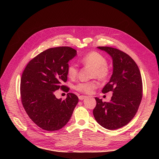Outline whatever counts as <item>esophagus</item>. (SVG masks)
Returning <instances> with one entry per match:
<instances>
[{"label":"esophagus","instance_id":"esophagus-1","mask_svg":"<svg viewBox=\"0 0 159 159\" xmlns=\"http://www.w3.org/2000/svg\"><path fill=\"white\" fill-rule=\"evenodd\" d=\"M86 97H87L85 96V95H80V96L79 97V98L80 100H84V99H85Z\"/></svg>","mask_w":159,"mask_h":159}]
</instances>
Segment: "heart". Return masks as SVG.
<instances>
[{"mask_svg":"<svg viewBox=\"0 0 159 159\" xmlns=\"http://www.w3.org/2000/svg\"><path fill=\"white\" fill-rule=\"evenodd\" d=\"M80 62L86 67L91 68V77H95L100 80H105L109 76V70L107 68V61L104 57L96 52H90L82 57ZM78 68L77 65L71 63L67 69L68 77L73 79L76 78L78 75ZM97 87V82L89 81L80 82L75 86V89L84 93H91Z\"/></svg>","mask_w":159,"mask_h":159,"instance_id":"1","label":"heart"}]
</instances>
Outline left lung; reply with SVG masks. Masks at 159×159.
<instances>
[{
    "mask_svg": "<svg viewBox=\"0 0 159 159\" xmlns=\"http://www.w3.org/2000/svg\"><path fill=\"white\" fill-rule=\"evenodd\" d=\"M110 55L113 61L111 77L102 90L112 91L109 102L95 97L97 105L93 113L103 128L113 130L128 124L134 117L143 97V82L135 62L126 53L111 47H97Z\"/></svg>",
    "mask_w": 159,
    "mask_h": 159,
    "instance_id": "left-lung-1",
    "label": "left lung"
}]
</instances>
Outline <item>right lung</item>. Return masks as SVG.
Instances as JSON below:
<instances>
[{
	"instance_id": "1",
	"label": "right lung",
	"mask_w": 159,
	"mask_h": 159,
	"mask_svg": "<svg viewBox=\"0 0 159 159\" xmlns=\"http://www.w3.org/2000/svg\"><path fill=\"white\" fill-rule=\"evenodd\" d=\"M77 55L70 47L49 48L31 60L24 69L20 80L21 101L29 117L39 127L46 131L61 129L68 122L79 98L67 94L62 101L55 91H68L61 86L68 79L70 61Z\"/></svg>"
}]
</instances>
